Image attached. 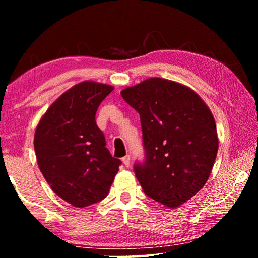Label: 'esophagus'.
Instances as JSON below:
<instances>
[{
    "label": "esophagus",
    "instance_id": "esophagus-1",
    "mask_svg": "<svg viewBox=\"0 0 258 258\" xmlns=\"http://www.w3.org/2000/svg\"><path fill=\"white\" fill-rule=\"evenodd\" d=\"M121 160H123V163H124V165L126 166V167H128V166L131 165V157H130V155H126L125 157H123V158H121Z\"/></svg>",
    "mask_w": 258,
    "mask_h": 258
}]
</instances>
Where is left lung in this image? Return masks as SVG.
Masks as SVG:
<instances>
[{"label":"left lung","mask_w":258,"mask_h":258,"mask_svg":"<svg viewBox=\"0 0 258 258\" xmlns=\"http://www.w3.org/2000/svg\"><path fill=\"white\" fill-rule=\"evenodd\" d=\"M120 94L142 126L146 161L134 166L135 176L148 197L178 207L205 185L215 163L218 138L211 109L189 86L160 77Z\"/></svg>","instance_id":"obj_1"}]
</instances>
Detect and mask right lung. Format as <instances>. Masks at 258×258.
Here are the masks:
<instances>
[{
  "mask_svg": "<svg viewBox=\"0 0 258 258\" xmlns=\"http://www.w3.org/2000/svg\"><path fill=\"white\" fill-rule=\"evenodd\" d=\"M113 86L85 81L74 85L42 116L34 137L37 165L54 194L83 208L107 197L120 160L106 148L95 113Z\"/></svg>",
  "mask_w": 258,
  "mask_h": 258,
  "instance_id": "1",
  "label": "right lung"
}]
</instances>
